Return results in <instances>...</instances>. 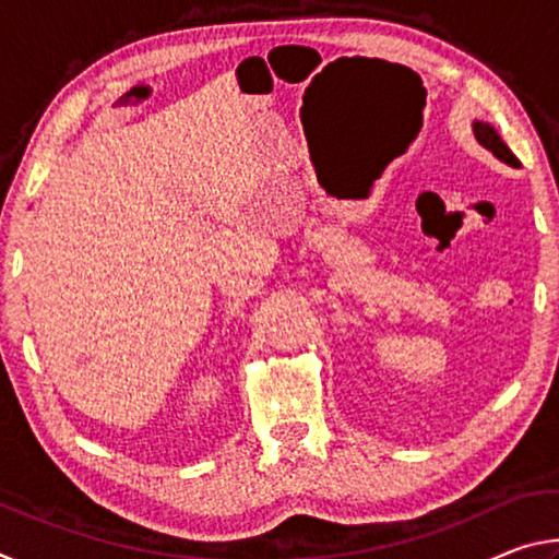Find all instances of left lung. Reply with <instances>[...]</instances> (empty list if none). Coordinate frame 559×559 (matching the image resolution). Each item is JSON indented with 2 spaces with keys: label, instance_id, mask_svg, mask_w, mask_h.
I'll use <instances>...</instances> for the list:
<instances>
[{
  "label": "left lung",
  "instance_id": "8db88e82",
  "mask_svg": "<svg viewBox=\"0 0 559 559\" xmlns=\"http://www.w3.org/2000/svg\"><path fill=\"white\" fill-rule=\"evenodd\" d=\"M473 135H476L478 145H484L488 153H493V157H498L500 163H506L508 167H520V159L510 153V147L503 143V138L498 135V130L490 122L473 120Z\"/></svg>",
  "mask_w": 559,
  "mask_h": 559
}]
</instances>
